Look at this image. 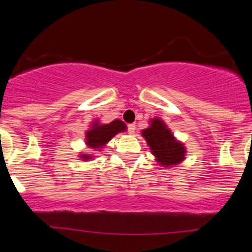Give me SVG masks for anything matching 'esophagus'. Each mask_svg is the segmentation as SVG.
I'll return each mask as SVG.
<instances>
[{
  "label": "esophagus",
  "mask_w": 252,
  "mask_h": 252,
  "mask_svg": "<svg viewBox=\"0 0 252 252\" xmlns=\"http://www.w3.org/2000/svg\"><path fill=\"white\" fill-rule=\"evenodd\" d=\"M135 130H136V126H135V124H134V123L129 124V126H128V131H129V134H134Z\"/></svg>",
  "instance_id": "obj_1"
}]
</instances>
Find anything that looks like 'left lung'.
Wrapping results in <instances>:
<instances>
[{"label": "left lung", "mask_w": 252, "mask_h": 252, "mask_svg": "<svg viewBox=\"0 0 252 252\" xmlns=\"http://www.w3.org/2000/svg\"><path fill=\"white\" fill-rule=\"evenodd\" d=\"M142 136L156 158V161L163 167L180 163L185 158L184 144L175 140L166 124L158 118L150 121L149 128L144 129Z\"/></svg>", "instance_id": "left-lung-1"}]
</instances>
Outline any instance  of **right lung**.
<instances>
[{"label": "right lung", "instance_id": "obj_1", "mask_svg": "<svg viewBox=\"0 0 252 252\" xmlns=\"http://www.w3.org/2000/svg\"><path fill=\"white\" fill-rule=\"evenodd\" d=\"M126 129V126L122 121L115 120L109 124H99L94 122V126H91V129L86 131V144L92 149L102 148L106 143L114 137L118 132L124 131ZM80 158L83 160H89L92 158V156L86 154H82Z\"/></svg>", "mask_w": 252, "mask_h": 252}]
</instances>
